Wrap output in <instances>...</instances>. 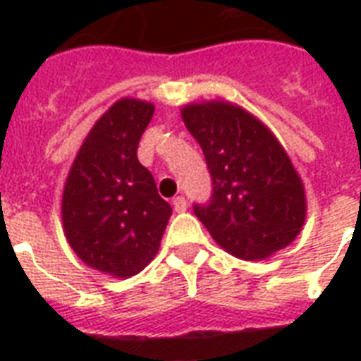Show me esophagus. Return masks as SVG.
I'll return each mask as SVG.
<instances>
[{"label": "esophagus", "instance_id": "esophagus-1", "mask_svg": "<svg viewBox=\"0 0 361 361\" xmlns=\"http://www.w3.org/2000/svg\"><path fill=\"white\" fill-rule=\"evenodd\" d=\"M172 206H174V209L178 212V214L185 212V209H187V198L185 197H176L174 200H172Z\"/></svg>", "mask_w": 361, "mask_h": 361}]
</instances>
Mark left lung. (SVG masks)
I'll list each match as a JSON object with an SVG mask.
<instances>
[{
  "label": "left lung",
  "mask_w": 361,
  "mask_h": 361,
  "mask_svg": "<svg viewBox=\"0 0 361 361\" xmlns=\"http://www.w3.org/2000/svg\"><path fill=\"white\" fill-rule=\"evenodd\" d=\"M183 123L212 176L208 204L192 212L225 251L262 260L286 247L305 221V191L274 133L236 104H187Z\"/></svg>",
  "instance_id": "8db88e82"
}]
</instances>
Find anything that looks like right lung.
Returning a JSON list of instances; mask_svg holds the SVG:
<instances>
[{
  "label": "right lung",
  "instance_id": "add662e5",
  "mask_svg": "<svg viewBox=\"0 0 361 361\" xmlns=\"http://www.w3.org/2000/svg\"><path fill=\"white\" fill-rule=\"evenodd\" d=\"M153 110L138 99L112 104L86 136L63 189L69 245L82 262L114 277L136 275L152 262L172 215L136 157Z\"/></svg>",
  "mask_w": 361,
  "mask_h": 361
}]
</instances>
